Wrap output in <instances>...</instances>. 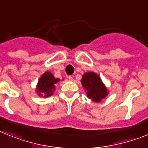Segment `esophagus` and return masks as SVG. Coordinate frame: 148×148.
<instances>
[{
  "mask_svg": "<svg viewBox=\"0 0 148 148\" xmlns=\"http://www.w3.org/2000/svg\"><path fill=\"white\" fill-rule=\"evenodd\" d=\"M69 79L70 80V81H73V80H74V77H73L72 76H69Z\"/></svg>",
  "mask_w": 148,
  "mask_h": 148,
  "instance_id": "1",
  "label": "esophagus"
}]
</instances>
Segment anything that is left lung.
<instances>
[{"mask_svg": "<svg viewBox=\"0 0 148 148\" xmlns=\"http://www.w3.org/2000/svg\"><path fill=\"white\" fill-rule=\"evenodd\" d=\"M81 83L87 97L94 102H101L108 95L107 88L101 80L100 76L95 72H86L83 74Z\"/></svg>", "mask_w": 148, "mask_h": 148, "instance_id": "obj_1", "label": "left lung"}]
</instances>
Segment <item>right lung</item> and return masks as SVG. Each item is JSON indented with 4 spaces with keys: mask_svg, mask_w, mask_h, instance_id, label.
I'll use <instances>...</instances> for the list:
<instances>
[{
    "mask_svg": "<svg viewBox=\"0 0 148 148\" xmlns=\"http://www.w3.org/2000/svg\"><path fill=\"white\" fill-rule=\"evenodd\" d=\"M60 81L58 78L54 77L52 73L46 71L38 79L36 92L39 97H47L53 95L55 91V84Z\"/></svg>",
    "mask_w": 148,
    "mask_h": 148,
    "instance_id": "add662e5",
    "label": "right lung"
}]
</instances>
